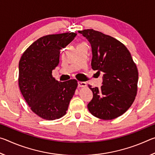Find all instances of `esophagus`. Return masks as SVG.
Listing matches in <instances>:
<instances>
[{
	"label": "esophagus",
	"instance_id": "esophagus-1",
	"mask_svg": "<svg viewBox=\"0 0 155 155\" xmlns=\"http://www.w3.org/2000/svg\"><path fill=\"white\" fill-rule=\"evenodd\" d=\"M78 86L79 87H85L87 86V84L85 82H81V81H78Z\"/></svg>",
	"mask_w": 155,
	"mask_h": 155
}]
</instances>
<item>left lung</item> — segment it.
Listing matches in <instances>:
<instances>
[{"label": "left lung", "mask_w": 155, "mask_h": 155, "mask_svg": "<svg viewBox=\"0 0 155 155\" xmlns=\"http://www.w3.org/2000/svg\"><path fill=\"white\" fill-rule=\"evenodd\" d=\"M92 49L91 68L103 72V85L89 88L93 98L87 104L98 118L110 120L120 116L132 105L137 92L138 70L130 52L111 36L94 29L78 31Z\"/></svg>", "instance_id": "8db88e82"}]
</instances>
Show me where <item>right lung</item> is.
<instances>
[{"label": "right lung", "mask_w": 155, "mask_h": 155, "mask_svg": "<svg viewBox=\"0 0 155 155\" xmlns=\"http://www.w3.org/2000/svg\"><path fill=\"white\" fill-rule=\"evenodd\" d=\"M77 34L65 33L41 37L24 52L19 61L18 85L33 113L47 120L66 114L78 86L77 81L59 82L52 75L59 63L60 51Z\"/></svg>", "instance_id": "right-lung-1"}]
</instances>
